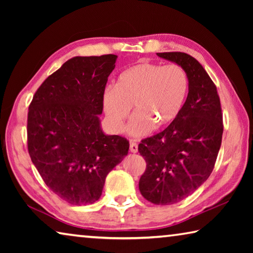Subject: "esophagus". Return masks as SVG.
I'll use <instances>...</instances> for the list:
<instances>
[{
  "mask_svg": "<svg viewBox=\"0 0 253 253\" xmlns=\"http://www.w3.org/2000/svg\"><path fill=\"white\" fill-rule=\"evenodd\" d=\"M129 149L131 153H137L138 152V145H137L134 140H130V144H129Z\"/></svg>",
  "mask_w": 253,
  "mask_h": 253,
  "instance_id": "34e87169",
  "label": "esophagus"
}]
</instances>
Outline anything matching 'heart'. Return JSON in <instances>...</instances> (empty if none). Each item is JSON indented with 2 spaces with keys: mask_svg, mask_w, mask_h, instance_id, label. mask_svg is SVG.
I'll return each instance as SVG.
<instances>
[{
  "mask_svg": "<svg viewBox=\"0 0 253 253\" xmlns=\"http://www.w3.org/2000/svg\"><path fill=\"white\" fill-rule=\"evenodd\" d=\"M188 92V77L178 65L143 62L119 76L116 85H108L102 93V108L111 129H124L131 106L135 114L127 130L142 137L154 128L173 123L181 113Z\"/></svg>",
  "mask_w": 253,
  "mask_h": 253,
  "instance_id": "b5f03b06",
  "label": "heart"
}]
</instances>
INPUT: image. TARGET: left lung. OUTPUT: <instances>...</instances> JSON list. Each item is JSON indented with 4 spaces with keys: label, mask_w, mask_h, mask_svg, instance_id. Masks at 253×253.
I'll list each match as a JSON object with an SVG mask.
<instances>
[{
    "label": "left lung",
    "mask_w": 253,
    "mask_h": 253,
    "mask_svg": "<svg viewBox=\"0 0 253 253\" xmlns=\"http://www.w3.org/2000/svg\"><path fill=\"white\" fill-rule=\"evenodd\" d=\"M181 66L188 77V93L173 123L138 145L146 161L139 179L145 199L157 205L177 203L209 178L220 151L223 123L216 87L198 60L184 52L157 53Z\"/></svg>",
    "instance_id": "8db88e82"
}]
</instances>
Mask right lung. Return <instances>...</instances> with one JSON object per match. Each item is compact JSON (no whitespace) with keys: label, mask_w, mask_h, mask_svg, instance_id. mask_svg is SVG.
I'll list each match as a JSON object with an SVG mask.
<instances>
[{"label":"right lung","mask_w":253,"mask_h":253,"mask_svg":"<svg viewBox=\"0 0 253 253\" xmlns=\"http://www.w3.org/2000/svg\"><path fill=\"white\" fill-rule=\"evenodd\" d=\"M117 55L74 57L46 78L28 113V149L53 193L74 205L99 200L129 143L101 129L102 93Z\"/></svg>","instance_id":"1"}]
</instances>
